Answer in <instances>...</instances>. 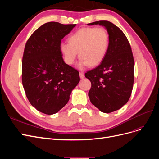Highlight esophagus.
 I'll list each match as a JSON object with an SVG mask.
<instances>
[{
	"label": "esophagus",
	"mask_w": 159,
	"mask_h": 159,
	"mask_svg": "<svg viewBox=\"0 0 159 159\" xmlns=\"http://www.w3.org/2000/svg\"><path fill=\"white\" fill-rule=\"evenodd\" d=\"M80 78H81V79H83L84 78L85 75H84V72H80Z\"/></svg>",
	"instance_id": "1"
}]
</instances>
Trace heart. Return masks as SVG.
<instances>
[{
    "mask_svg": "<svg viewBox=\"0 0 159 159\" xmlns=\"http://www.w3.org/2000/svg\"><path fill=\"white\" fill-rule=\"evenodd\" d=\"M68 43H61L60 50L66 64L72 65L78 56L81 59L78 67H95L104 60L109 48V36L104 28L86 27L72 34Z\"/></svg>",
    "mask_w": 159,
    "mask_h": 159,
    "instance_id": "heart-1",
    "label": "heart"
}]
</instances>
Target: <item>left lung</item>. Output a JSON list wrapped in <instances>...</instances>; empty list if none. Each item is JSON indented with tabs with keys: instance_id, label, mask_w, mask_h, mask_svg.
<instances>
[{
	"instance_id": "left-lung-1",
	"label": "left lung",
	"mask_w": 159,
	"mask_h": 159,
	"mask_svg": "<svg viewBox=\"0 0 159 159\" xmlns=\"http://www.w3.org/2000/svg\"><path fill=\"white\" fill-rule=\"evenodd\" d=\"M94 25L107 29L109 48L101 64L86 72L85 76L91 83L88 93L91 103L102 112L109 113L121 108L131 97L134 62L131 46L119 28L107 20L88 24Z\"/></svg>"
}]
</instances>
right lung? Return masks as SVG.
Returning a JSON list of instances; mask_svg holds the SVG:
<instances>
[{"label": "right lung", "mask_w": 159, "mask_h": 159, "mask_svg": "<svg viewBox=\"0 0 159 159\" xmlns=\"http://www.w3.org/2000/svg\"><path fill=\"white\" fill-rule=\"evenodd\" d=\"M75 25L45 23L26 43L22 85L30 104L44 114H54L63 108L80 80L79 71L65 63L60 50L61 39Z\"/></svg>", "instance_id": "right-lung-1"}]
</instances>
